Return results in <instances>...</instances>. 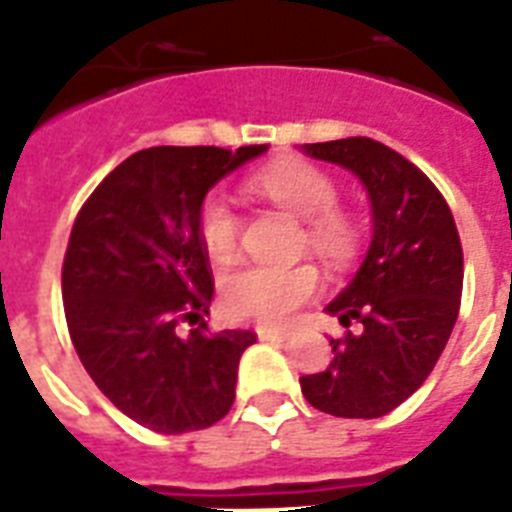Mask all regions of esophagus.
Here are the masks:
<instances>
[{"instance_id": "1", "label": "esophagus", "mask_w": 512, "mask_h": 512, "mask_svg": "<svg viewBox=\"0 0 512 512\" xmlns=\"http://www.w3.org/2000/svg\"><path fill=\"white\" fill-rule=\"evenodd\" d=\"M255 332L260 340H271V342L284 340V337H287V332H281V329H273V327H257Z\"/></svg>"}]
</instances>
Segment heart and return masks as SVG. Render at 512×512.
Segmentation results:
<instances>
[{"label": "heart", "mask_w": 512, "mask_h": 512, "mask_svg": "<svg viewBox=\"0 0 512 512\" xmlns=\"http://www.w3.org/2000/svg\"><path fill=\"white\" fill-rule=\"evenodd\" d=\"M247 188L305 223L308 247L329 263H345L356 247V225L337 204V183L308 162L271 164L247 180ZM199 233L215 260L239 247V215L223 193H209L199 207ZM321 276L313 265H247L225 276L223 308L231 319L284 324L316 297Z\"/></svg>", "instance_id": "heart-1"}]
</instances>
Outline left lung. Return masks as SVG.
Masks as SVG:
<instances>
[{
  "label": "left lung",
  "mask_w": 512,
  "mask_h": 512,
  "mask_svg": "<svg viewBox=\"0 0 512 512\" xmlns=\"http://www.w3.org/2000/svg\"><path fill=\"white\" fill-rule=\"evenodd\" d=\"M364 183L372 244L350 284L324 308L361 332L329 340L332 364L300 377L319 412L374 420L404 404L433 372L460 313L462 244L452 209L409 159L369 138L308 143Z\"/></svg>",
  "instance_id": "left-lung-1"
}]
</instances>
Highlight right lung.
<instances>
[{"label": "right lung", "instance_id": "add662e5", "mask_svg": "<svg viewBox=\"0 0 512 512\" xmlns=\"http://www.w3.org/2000/svg\"><path fill=\"white\" fill-rule=\"evenodd\" d=\"M268 146H156L124 159L84 201L63 260L68 335L103 396L164 436L223 420L249 329L209 332L215 281L199 207ZM200 321L188 336L183 323Z\"/></svg>", "mask_w": 512, "mask_h": 512}]
</instances>
